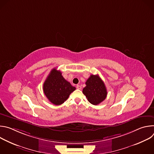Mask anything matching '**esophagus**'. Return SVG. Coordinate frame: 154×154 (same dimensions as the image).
Instances as JSON below:
<instances>
[{
    "mask_svg": "<svg viewBox=\"0 0 154 154\" xmlns=\"http://www.w3.org/2000/svg\"><path fill=\"white\" fill-rule=\"evenodd\" d=\"M76 88H77V89H78V90H80V89L82 88V86H81L80 85H77L76 86Z\"/></svg>",
    "mask_w": 154,
    "mask_h": 154,
    "instance_id": "obj_1",
    "label": "esophagus"
}]
</instances>
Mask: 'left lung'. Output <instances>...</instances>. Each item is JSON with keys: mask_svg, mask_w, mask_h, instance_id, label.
Instances as JSON below:
<instances>
[{"mask_svg": "<svg viewBox=\"0 0 154 154\" xmlns=\"http://www.w3.org/2000/svg\"><path fill=\"white\" fill-rule=\"evenodd\" d=\"M85 84L83 93L91 104L97 105L105 99L107 95L106 88L98 75H91Z\"/></svg>", "mask_w": 154, "mask_h": 154, "instance_id": "left-lung-1", "label": "left lung"}]
</instances>
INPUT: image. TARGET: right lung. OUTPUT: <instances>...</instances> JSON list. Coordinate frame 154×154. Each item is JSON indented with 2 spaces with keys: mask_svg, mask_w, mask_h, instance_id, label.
I'll return each mask as SVG.
<instances>
[{
  "mask_svg": "<svg viewBox=\"0 0 154 154\" xmlns=\"http://www.w3.org/2000/svg\"><path fill=\"white\" fill-rule=\"evenodd\" d=\"M75 87L65 80L60 71L54 68L43 84V91L48 100L55 105L63 103L66 100Z\"/></svg>",
  "mask_w": 154,
  "mask_h": 154,
  "instance_id": "1",
  "label": "right lung"
}]
</instances>
